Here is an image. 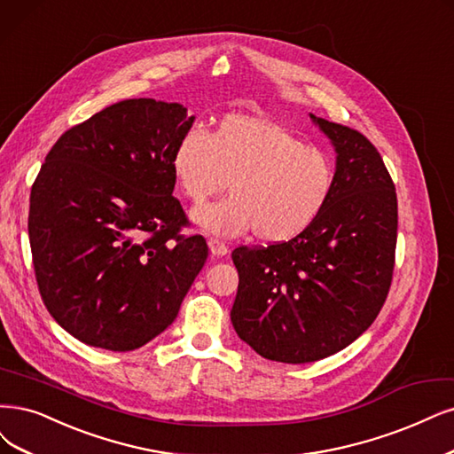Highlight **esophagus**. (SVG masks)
<instances>
[{
  "mask_svg": "<svg viewBox=\"0 0 454 454\" xmlns=\"http://www.w3.org/2000/svg\"><path fill=\"white\" fill-rule=\"evenodd\" d=\"M207 247H209V253H211L213 256H224V254L228 253V247H226L223 241H218V239H215V238L207 239Z\"/></svg>",
  "mask_w": 454,
  "mask_h": 454,
  "instance_id": "esophagus-1",
  "label": "esophagus"
}]
</instances>
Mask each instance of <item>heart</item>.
Listing matches in <instances>:
<instances>
[{
  "label": "heart",
  "instance_id": "b5f03b06",
  "mask_svg": "<svg viewBox=\"0 0 454 454\" xmlns=\"http://www.w3.org/2000/svg\"><path fill=\"white\" fill-rule=\"evenodd\" d=\"M172 170L183 194L201 204L226 187L230 198L192 211L215 236L248 230L263 243L301 236L325 209L334 187L333 159L275 120L228 114L209 137L189 130L176 145Z\"/></svg>",
  "mask_w": 454,
  "mask_h": 454
}]
</instances>
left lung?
Wrapping results in <instances>:
<instances>
[{"instance_id":"obj_1","label":"left lung","mask_w":454,"mask_h":454,"mask_svg":"<svg viewBox=\"0 0 454 454\" xmlns=\"http://www.w3.org/2000/svg\"><path fill=\"white\" fill-rule=\"evenodd\" d=\"M337 151L325 209L292 241L238 247L230 312L239 339L278 363H312L349 346L387 299L396 248L395 183L372 142L312 115Z\"/></svg>"}]
</instances>
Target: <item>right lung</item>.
Wrapping results in <instances>:
<instances>
[{
	"label": "right lung",
	"instance_id": "obj_1",
	"mask_svg": "<svg viewBox=\"0 0 454 454\" xmlns=\"http://www.w3.org/2000/svg\"><path fill=\"white\" fill-rule=\"evenodd\" d=\"M194 115L177 103L127 98L63 132L29 198L41 297L80 342L130 351L172 325L207 260L172 196V157Z\"/></svg>",
	"mask_w": 454,
	"mask_h": 454
}]
</instances>
